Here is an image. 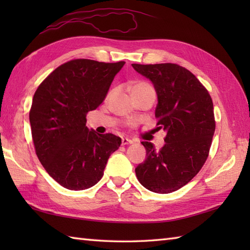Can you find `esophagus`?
<instances>
[{"mask_svg": "<svg viewBox=\"0 0 250 250\" xmlns=\"http://www.w3.org/2000/svg\"><path fill=\"white\" fill-rule=\"evenodd\" d=\"M129 144H133V141H131L129 139H126V137H125V139L121 140V145L125 146V145H129Z\"/></svg>", "mask_w": 250, "mask_h": 250, "instance_id": "1", "label": "esophagus"}]
</instances>
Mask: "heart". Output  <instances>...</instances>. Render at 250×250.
<instances>
[{
  "instance_id": "1",
  "label": "heart",
  "mask_w": 250,
  "mask_h": 250,
  "mask_svg": "<svg viewBox=\"0 0 250 250\" xmlns=\"http://www.w3.org/2000/svg\"><path fill=\"white\" fill-rule=\"evenodd\" d=\"M143 86H148L147 83H136L135 86L132 88V89H134V88H139V87H143Z\"/></svg>"
}]
</instances>
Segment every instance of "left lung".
Masks as SVG:
<instances>
[{
    "mask_svg": "<svg viewBox=\"0 0 250 250\" xmlns=\"http://www.w3.org/2000/svg\"><path fill=\"white\" fill-rule=\"evenodd\" d=\"M132 66L155 86L157 130L167 131L160 149L142 142L147 158L135 168L136 177L152 192H173L188 184L208 157L216 129L213 100L192 73L175 63Z\"/></svg>",
    "mask_w": 250,
    "mask_h": 250,
    "instance_id": "obj_1",
    "label": "left lung"
}]
</instances>
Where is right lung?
<instances>
[{"label": "right lung", "mask_w": 250, "mask_h": 250, "mask_svg": "<svg viewBox=\"0 0 250 250\" xmlns=\"http://www.w3.org/2000/svg\"><path fill=\"white\" fill-rule=\"evenodd\" d=\"M125 63L74 59L58 66L36 89L29 115L35 153L62 187H92L119 148L120 137L89 131L86 117L103 102Z\"/></svg>", "instance_id": "1"}]
</instances>
